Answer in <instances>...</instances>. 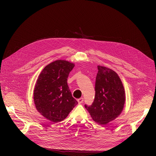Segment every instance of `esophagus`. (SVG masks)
<instances>
[{"label":"esophagus","instance_id":"1","mask_svg":"<svg viewBox=\"0 0 156 156\" xmlns=\"http://www.w3.org/2000/svg\"><path fill=\"white\" fill-rule=\"evenodd\" d=\"M83 98H80V99H78V104H81V103H83Z\"/></svg>","mask_w":156,"mask_h":156}]
</instances>
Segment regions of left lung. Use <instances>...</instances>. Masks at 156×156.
I'll list each match as a JSON object with an SVG mask.
<instances>
[{
	"mask_svg": "<svg viewBox=\"0 0 156 156\" xmlns=\"http://www.w3.org/2000/svg\"><path fill=\"white\" fill-rule=\"evenodd\" d=\"M97 68L94 101L85 107L94 121L104 125L118 117L123 109L126 97L118 74L101 66Z\"/></svg>",
	"mask_w": 156,
	"mask_h": 156,
	"instance_id": "left-lung-1",
	"label": "left lung"
}]
</instances>
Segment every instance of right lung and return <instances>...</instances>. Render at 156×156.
Instances as JSON below:
<instances>
[{
    "label": "right lung",
    "mask_w": 156,
    "mask_h": 156,
    "mask_svg": "<svg viewBox=\"0 0 156 156\" xmlns=\"http://www.w3.org/2000/svg\"><path fill=\"white\" fill-rule=\"evenodd\" d=\"M74 66L67 61H55L46 66L37 81L34 92L36 109L52 122L64 120L78 104L67 83Z\"/></svg>",
    "instance_id": "right-lung-1"
}]
</instances>
